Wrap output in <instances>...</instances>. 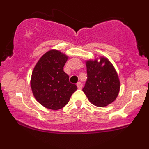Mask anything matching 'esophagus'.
<instances>
[{
    "mask_svg": "<svg viewBox=\"0 0 149 149\" xmlns=\"http://www.w3.org/2000/svg\"><path fill=\"white\" fill-rule=\"evenodd\" d=\"M77 87H78V89H82V84L81 82H78V83H77Z\"/></svg>",
    "mask_w": 149,
    "mask_h": 149,
    "instance_id": "1",
    "label": "esophagus"
}]
</instances>
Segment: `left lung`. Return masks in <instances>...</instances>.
Wrapping results in <instances>:
<instances>
[{"label": "left lung", "mask_w": 149, "mask_h": 149, "mask_svg": "<svg viewBox=\"0 0 149 149\" xmlns=\"http://www.w3.org/2000/svg\"><path fill=\"white\" fill-rule=\"evenodd\" d=\"M86 66L87 80L82 91L93 105L107 106L116 99L119 92L120 82L115 69L110 61L103 57L99 62L87 61Z\"/></svg>", "instance_id": "obj_1"}]
</instances>
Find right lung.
<instances>
[{
    "instance_id": "add662e5",
    "label": "right lung",
    "mask_w": 149,
    "mask_h": 149,
    "mask_svg": "<svg viewBox=\"0 0 149 149\" xmlns=\"http://www.w3.org/2000/svg\"><path fill=\"white\" fill-rule=\"evenodd\" d=\"M67 59L60 51L51 50L39 59L34 68L30 81L32 91L36 100L46 108H62L77 89L64 71Z\"/></svg>"
}]
</instances>
